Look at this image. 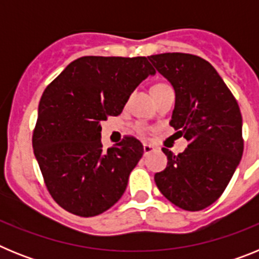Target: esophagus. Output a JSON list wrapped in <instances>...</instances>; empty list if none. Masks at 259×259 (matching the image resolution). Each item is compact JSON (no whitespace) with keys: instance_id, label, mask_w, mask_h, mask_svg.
Wrapping results in <instances>:
<instances>
[{"instance_id":"34e87169","label":"esophagus","mask_w":259,"mask_h":259,"mask_svg":"<svg viewBox=\"0 0 259 259\" xmlns=\"http://www.w3.org/2000/svg\"><path fill=\"white\" fill-rule=\"evenodd\" d=\"M143 149H144V154H149V153H152L153 150H154V146L148 145V144H144Z\"/></svg>"}]
</instances>
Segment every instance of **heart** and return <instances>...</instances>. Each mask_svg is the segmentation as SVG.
I'll list each match as a JSON object with an SVG mask.
<instances>
[{
	"label": "heart",
	"instance_id": "obj_1",
	"mask_svg": "<svg viewBox=\"0 0 259 259\" xmlns=\"http://www.w3.org/2000/svg\"><path fill=\"white\" fill-rule=\"evenodd\" d=\"M163 87H168V85H166V84H158V85H155L153 89H155V88H163ZM140 131H141V132L144 131V128H143V127H140Z\"/></svg>",
	"mask_w": 259,
	"mask_h": 259
}]
</instances>
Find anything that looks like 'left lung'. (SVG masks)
Returning <instances> with one entry per match:
<instances>
[{
  "instance_id": "left-lung-1",
  "label": "left lung",
  "mask_w": 259,
  "mask_h": 259,
  "mask_svg": "<svg viewBox=\"0 0 259 259\" xmlns=\"http://www.w3.org/2000/svg\"><path fill=\"white\" fill-rule=\"evenodd\" d=\"M175 91L170 124L189 141L178 155L163 148L167 167L154 175L167 200L198 211L221 197L244 150L236 100L209 62L185 53L148 57Z\"/></svg>"
}]
</instances>
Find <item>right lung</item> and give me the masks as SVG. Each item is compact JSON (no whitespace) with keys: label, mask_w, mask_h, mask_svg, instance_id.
<instances>
[{"label":"right lung","mask_w":259,"mask_h":259,"mask_svg":"<svg viewBox=\"0 0 259 259\" xmlns=\"http://www.w3.org/2000/svg\"><path fill=\"white\" fill-rule=\"evenodd\" d=\"M145 57H81L47 87L32 144L45 184L59 206L79 217L106 211L123 196L143 157L125 137L105 152L101 122L119 115L137 85L154 75Z\"/></svg>","instance_id":"obj_1"}]
</instances>
